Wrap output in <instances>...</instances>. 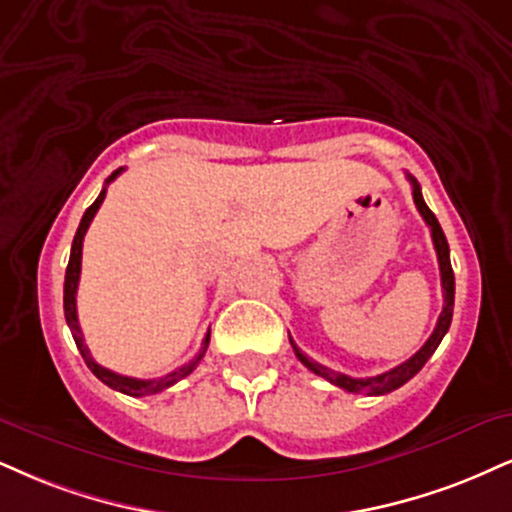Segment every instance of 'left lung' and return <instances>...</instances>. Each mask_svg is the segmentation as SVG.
<instances>
[{
    "label": "left lung",
    "instance_id": "1",
    "mask_svg": "<svg viewBox=\"0 0 512 512\" xmlns=\"http://www.w3.org/2000/svg\"><path fill=\"white\" fill-rule=\"evenodd\" d=\"M408 180H410V185H413V201H415V206H418L420 216L425 218V223L430 225L434 249H437V261H439V273H441V289H444V308H441V315H439V320H437V327H434L432 337L427 339V342L422 344V349L415 353V356H410L406 363L396 365L394 370H387V372H382V375H375V377H349V375H342V372H337V370H330V368H327V365H320V363H315L313 358H308L306 353L301 351L299 346L292 342V337H289V342H292V346H294L296 358H299V361L304 363L308 370L315 372V375L325 377V380L330 382V384H334V387H339V389H344V391H351V394L380 396V394H389V391L403 387V384H406L410 377L418 375V372L422 370V365L430 361V356H432L434 351H437V346L441 344V339H444V334L449 332V327H451L453 296H456V280H453L449 242H446L444 230H441L437 216H434V213L430 211V206H427L425 199H422L418 180H415L413 175H408Z\"/></svg>",
    "mask_w": 512,
    "mask_h": 512
}]
</instances>
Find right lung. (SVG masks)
<instances>
[{"mask_svg":"<svg viewBox=\"0 0 512 512\" xmlns=\"http://www.w3.org/2000/svg\"><path fill=\"white\" fill-rule=\"evenodd\" d=\"M123 173V168L113 170V173L106 178V185L113 182L118 178V175ZM106 197V187L99 192V197L94 199V204L87 208L85 216H82L80 225H78V232H75L73 237V246H71V258H68V268H66V282H63V313H66V323L71 327L73 332V339L75 344H78V351L80 356L85 358L87 368H90L94 375L102 380L106 387L121 391V394H128V396H151V394H159V391L173 387L175 382H180L182 377H187L189 372L197 368L201 358H204V353L208 349V339H211V330L206 332L204 342H201V349L197 356L192 358L187 365H182V368L168 372L166 377H159V380H137V377H125V375H118V372H113L109 368H102L97 361L92 358L90 349L85 346V339H82V330H80V323H78V308H75V294H78V282H80V263H82V239H85V232L87 227H90L94 213L99 211V206H102V201Z\"/></svg>","mask_w":512,"mask_h":512,"instance_id":"obj_1","label":"right lung"}]
</instances>
